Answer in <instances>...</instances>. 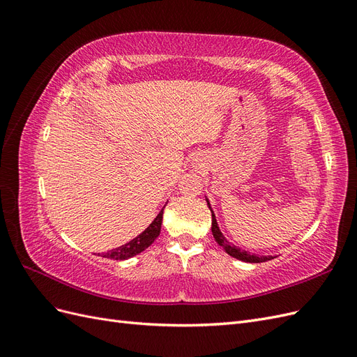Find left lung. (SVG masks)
I'll use <instances>...</instances> for the list:
<instances>
[{
	"instance_id": "8db88e82",
	"label": "left lung",
	"mask_w": 357,
	"mask_h": 357,
	"mask_svg": "<svg viewBox=\"0 0 357 357\" xmlns=\"http://www.w3.org/2000/svg\"><path fill=\"white\" fill-rule=\"evenodd\" d=\"M207 199V198H205ZM207 205L208 208L211 211V232H213V236L215 243H218L223 250L228 253L229 256L238 259V261H243V262H250V264H259V262H266V261H271V259H274L275 256H257V255H253V253H248L245 250H241V248H238L236 245L231 244L228 240L225 238L222 231L219 229V225H218V220H215V215H214V211L211 210V205L207 199Z\"/></svg>"
}]
</instances>
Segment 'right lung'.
<instances>
[{
  "instance_id": "right-lung-1",
  "label": "right lung",
  "mask_w": 357,
  "mask_h": 357,
  "mask_svg": "<svg viewBox=\"0 0 357 357\" xmlns=\"http://www.w3.org/2000/svg\"><path fill=\"white\" fill-rule=\"evenodd\" d=\"M164 208L159 211L155 220L147 226V229H144L142 234L135 236V238L129 243L114 248V250H110L109 253H104L102 257L114 259V261H125V259H129V257H132L138 253H142L143 250H146V248L152 244L158 238V235L160 234V225H162V215H164Z\"/></svg>"
}]
</instances>
